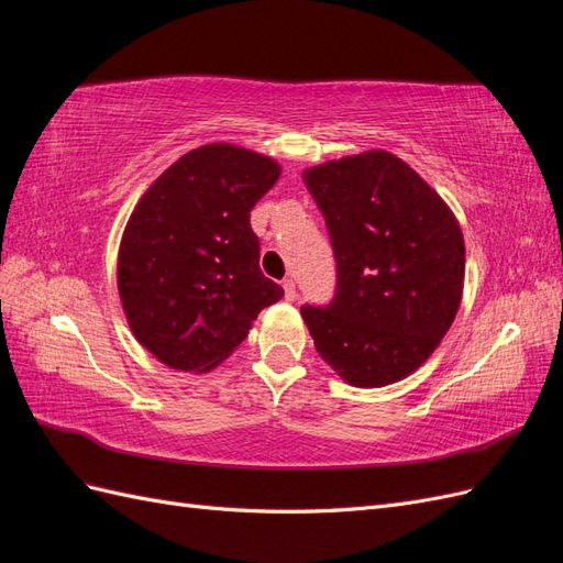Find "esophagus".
Returning <instances> with one entry per match:
<instances>
[{
	"label": "esophagus",
	"instance_id": "1",
	"mask_svg": "<svg viewBox=\"0 0 563 563\" xmlns=\"http://www.w3.org/2000/svg\"><path fill=\"white\" fill-rule=\"evenodd\" d=\"M284 298L286 300H296V282L294 279H284Z\"/></svg>",
	"mask_w": 563,
	"mask_h": 563
}]
</instances>
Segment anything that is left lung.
<instances>
[{
  "instance_id": "8db88e82",
  "label": "left lung",
  "mask_w": 563,
  "mask_h": 563,
  "mask_svg": "<svg viewBox=\"0 0 563 563\" xmlns=\"http://www.w3.org/2000/svg\"><path fill=\"white\" fill-rule=\"evenodd\" d=\"M302 180L327 218L335 300L300 308L319 356L352 387L411 376L463 300L465 240L449 203L387 150L310 166Z\"/></svg>"
}]
</instances>
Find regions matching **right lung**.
I'll return each mask as SVG.
<instances>
[{
	"label": "right lung",
	"instance_id": "1",
	"mask_svg": "<svg viewBox=\"0 0 563 563\" xmlns=\"http://www.w3.org/2000/svg\"><path fill=\"white\" fill-rule=\"evenodd\" d=\"M282 176L263 152L195 147L135 203L117 253V288L139 343L164 366L209 373L244 343L284 288L263 277L251 209Z\"/></svg>",
	"mask_w": 563,
	"mask_h": 563
}]
</instances>
